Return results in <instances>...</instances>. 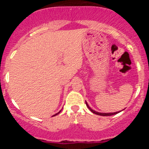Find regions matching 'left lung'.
<instances>
[{"label": "left lung", "mask_w": 149, "mask_h": 149, "mask_svg": "<svg viewBox=\"0 0 149 149\" xmlns=\"http://www.w3.org/2000/svg\"><path fill=\"white\" fill-rule=\"evenodd\" d=\"M86 104L87 107L88 108V109H90V111L91 112H92L93 113L96 114V115H101V116H110V115H116V114L119 113V112H120L121 111H118V112H109V113H104V112H97V111L94 110V109H91V107H90L89 106H88V104H87L86 102ZM123 110H124V109H123ZM122 110V111H123Z\"/></svg>", "instance_id": "8db88e82"}]
</instances>
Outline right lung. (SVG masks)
Segmentation results:
<instances>
[{
  "instance_id": "1",
  "label": "right lung",
  "mask_w": 149,
  "mask_h": 149,
  "mask_svg": "<svg viewBox=\"0 0 149 149\" xmlns=\"http://www.w3.org/2000/svg\"><path fill=\"white\" fill-rule=\"evenodd\" d=\"M61 112V110H60V111H59V112H58V113H56V114H55V115H53V116H55V115H58V114H59V113H60V112Z\"/></svg>"
}]
</instances>
